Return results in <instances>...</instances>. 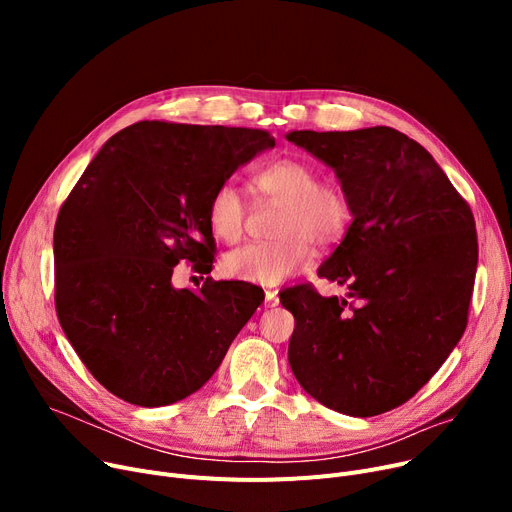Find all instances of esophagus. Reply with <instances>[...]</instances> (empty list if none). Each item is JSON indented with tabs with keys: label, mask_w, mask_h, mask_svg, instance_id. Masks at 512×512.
Segmentation results:
<instances>
[{
	"label": "esophagus",
	"mask_w": 512,
	"mask_h": 512,
	"mask_svg": "<svg viewBox=\"0 0 512 512\" xmlns=\"http://www.w3.org/2000/svg\"><path fill=\"white\" fill-rule=\"evenodd\" d=\"M280 299H278V292L276 290H265V307L272 309V307H278Z\"/></svg>",
	"instance_id": "34e87169"
}]
</instances>
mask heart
Listing matches in <instances>:
<instances>
[{"label": "heart", "mask_w": 512, "mask_h": 512, "mask_svg": "<svg viewBox=\"0 0 512 512\" xmlns=\"http://www.w3.org/2000/svg\"><path fill=\"white\" fill-rule=\"evenodd\" d=\"M259 191L278 203L274 242H249L222 259V272L228 278L274 286L288 276L301 274L313 261V243L334 245L351 224V203L340 186L319 182L317 170L303 159L288 157L263 168L255 176ZM245 197L234 180H224L215 188L207 220L211 232L224 242H236L245 228Z\"/></svg>", "instance_id": "obj_1"}]
</instances>
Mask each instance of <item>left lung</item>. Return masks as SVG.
Wrapping results in <instances>:
<instances>
[{
  "mask_svg": "<svg viewBox=\"0 0 512 512\" xmlns=\"http://www.w3.org/2000/svg\"><path fill=\"white\" fill-rule=\"evenodd\" d=\"M286 139L334 170L353 222L311 286L280 294L294 315L288 363L303 390L351 417L415 396L459 344L477 272L469 205L417 141L388 126L290 130Z\"/></svg>",
  "mask_w": 512,
  "mask_h": 512,
  "instance_id": "1",
  "label": "left lung"
}]
</instances>
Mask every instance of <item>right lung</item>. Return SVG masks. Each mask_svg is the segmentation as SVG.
Here are the masks:
<instances>
[{"label": "right lung", "instance_id": "right-lung-1", "mask_svg": "<svg viewBox=\"0 0 512 512\" xmlns=\"http://www.w3.org/2000/svg\"><path fill=\"white\" fill-rule=\"evenodd\" d=\"M274 147L265 130L145 120L116 132L72 188L53 232L56 309L118 398L166 407L191 396L257 311L253 286L205 280L195 292L172 274L182 259L211 272L213 191Z\"/></svg>", "mask_w": 512, "mask_h": 512}]
</instances>
